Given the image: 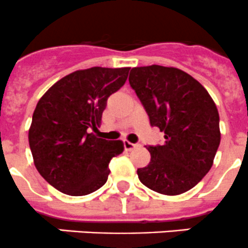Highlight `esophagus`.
<instances>
[{
	"mask_svg": "<svg viewBox=\"0 0 248 248\" xmlns=\"http://www.w3.org/2000/svg\"><path fill=\"white\" fill-rule=\"evenodd\" d=\"M137 146H138L137 144H133V142L127 141V140H124V150H126V151H131V150L136 149Z\"/></svg>",
	"mask_w": 248,
	"mask_h": 248,
	"instance_id": "obj_1",
	"label": "esophagus"
}]
</instances>
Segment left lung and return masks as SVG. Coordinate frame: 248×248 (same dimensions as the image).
I'll list each match as a JSON object with an SVG mask.
<instances>
[{"instance_id": "obj_1", "label": "left lung", "mask_w": 248, "mask_h": 248, "mask_svg": "<svg viewBox=\"0 0 248 248\" xmlns=\"http://www.w3.org/2000/svg\"><path fill=\"white\" fill-rule=\"evenodd\" d=\"M128 80L166 139L146 147L151 159L137 170L140 182L167 196L189 191L211 169L219 146L216 104L201 82L174 67H136Z\"/></svg>"}]
</instances>
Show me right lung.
Masks as SVG:
<instances>
[{
  "label": "right lung",
  "mask_w": 248,
  "mask_h": 248,
  "mask_svg": "<svg viewBox=\"0 0 248 248\" xmlns=\"http://www.w3.org/2000/svg\"><path fill=\"white\" fill-rule=\"evenodd\" d=\"M92 67L55 82L34 109L29 142L34 166L52 187L68 196H86L108 180L109 162L122 154L121 140L97 138L110 94L121 89L129 72Z\"/></svg>",
  "instance_id": "obj_1"
}]
</instances>
